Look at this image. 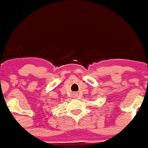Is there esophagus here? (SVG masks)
Wrapping results in <instances>:
<instances>
[{"label": "esophagus", "mask_w": 148, "mask_h": 148, "mask_svg": "<svg viewBox=\"0 0 148 148\" xmlns=\"http://www.w3.org/2000/svg\"><path fill=\"white\" fill-rule=\"evenodd\" d=\"M74 97H77V93H74Z\"/></svg>", "instance_id": "obj_1"}]
</instances>
